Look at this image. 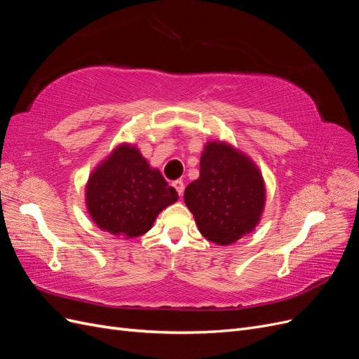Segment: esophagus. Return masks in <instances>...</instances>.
Returning a JSON list of instances; mask_svg holds the SVG:
<instances>
[{"instance_id": "esophagus-1", "label": "esophagus", "mask_w": 359, "mask_h": 359, "mask_svg": "<svg viewBox=\"0 0 359 359\" xmlns=\"http://www.w3.org/2000/svg\"><path fill=\"white\" fill-rule=\"evenodd\" d=\"M172 187L177 190V193L180 194V196H182V193H184V182L182 181H173L172 182Z\"/></svg>"}]
</instances>
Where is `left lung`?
<instances>
[{"label": "left lung", "instance_id": "left-lung-1", "mask_svg": "<svg viewBox=\"0 0 359 359\" xmlns=\"http://www.w3.org/2000/svg\"><path fill=\"white\" fill-rule=\"evenodd\" d=\"M199 232L217 245L252 233L262 219L266 189L262 172L245 153L223 140L206 142L199 178L184 191Z\"/></svg>", "mask_w": 359, "mask_h": 359}]
</instances>
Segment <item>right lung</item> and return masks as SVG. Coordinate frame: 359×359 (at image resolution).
<instances>
[{"label": "right lung", "instance_id": "1", "mask_svg": "<svg viewBox=\"0 0 359 359\" xmlns=\"http://www.w3.org/2000/svg\"><path fill=\"white\" fill-rule=\"evenodd\" d=\"M178 201L157 168L133 144H119L90 173L85 205L91 220L115 236L136 238L153 227L157 215Z\"/></svg>", "mask_w": 359, "mask_h": 359}]
</instances>
